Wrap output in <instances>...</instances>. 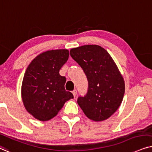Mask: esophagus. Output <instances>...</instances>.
<instances>
[{
    "label": "esophagus",
    "mask_w": 152,
    "mask_h": 152,
    "mask_svg": "<svg viewBox=\"0 0 152 152\" xmlns=\"http://www.w3.org/2000/svg\"><path fill=\"white\" fill-rule=\"evenodd\" d=\"M72 94H73V95H74V97H76V94H77V90H73V91H72Z\"/></svg>",
    "instance_id": "1"
}]
</instances>
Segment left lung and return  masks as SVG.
I'll return each mask as SVG.
<instances>
[{
  "instance_id": "8db88e82",
  "label": "left lung",
  "mask_w": 152,
  "mask_h": 152,
  "mask_svg": "<svg viewBox=\"0 0 152 152\" xmlns=\"http://www.w3.org/2000/svg\"><path fill=\"white\" fill-rule=\"evenodd\" d=\"M88 80L86 96L77 102L85 115L94 122L106 120L116 112L124 97L123 76L108 51L98 45H84L70 50Z\"/></svg>"
}]
</instances>
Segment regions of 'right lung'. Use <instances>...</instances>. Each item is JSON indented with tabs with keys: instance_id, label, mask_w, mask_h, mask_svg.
I'll return each mask as SVG.
<instances>
[{
	"instance_id": "obj_1",
	"label": "right lung",
	"mask_w": 152,
	"mask_h": 152,
	"mask_svg": "<svg viewBox=\"0 0 152 152\" xmlns=\"http://www.w3.org/2000/svg\"><path fill=\"white\" fill-rule=\"evenodd\" d=\"M69 50L42 53L30 62L24 74L21 97L25 108L35 119L48 121L58 115L66 101L74 98L66 91V78L60 69L67 61Z\"/></svg>"
}]
</instances>
